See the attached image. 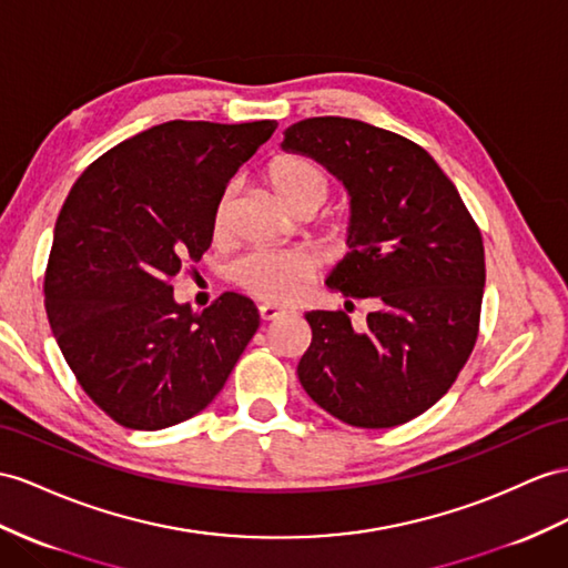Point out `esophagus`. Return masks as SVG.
Here are the masks:
<instances>
[{
	"instance_id": "esophagus-1",
	"label": "esophagus",
	"mask_w": 568,
	"mask_h": 568,
	"mask_svg": "<svg viewBox=\"0 0 568 568\" xmlns=\"http://www.w3.org/2000/svg\"><path fill=\"white\" fill-rule=\"evenodd\" d=\"M258 316L264 318V322H275V318L285 316V310L273 307V304H261V307H258Z\"/></svg>"
}]
</instances>
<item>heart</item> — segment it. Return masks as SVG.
Segmentation results:
<instances>
[{"label":"heart","instance_id":"obj_1","mask_svg":"<svg viewBox=\"0 0 568 568\" xmlns=\"http://www.w3.org/2000/svg\"><path fill=\"white\" fill-rule=\"evenodd\" d=\"M266 180L273 196L293 215H312L331 192V178L322 163L307 155H281L273 160ZM230 217V194L217 201L213 213L215 235H223ZM345 227L333 225L331 240H343ZM314 273L312 261L297 252H254L235 266V281L246 293L273 304L295 302Z\"/></svg>","mask_w":568,"mask_h":568}]
</instances>
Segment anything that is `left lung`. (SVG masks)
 <instances>
[{
	"label": "left lung",
	"instance_id": "left-lung-1",
	"mask_svg": "<svg viewBox=\"0 0 568 568\" xmlns=\"http://www.w3.org/2000/svg\"><path fill=\"white\" fill-rule=\"evenodd\" d=\"M283 151L322 163L351 196V252L326 285L369 300L365 328L307 312L297 365L310 398L343 423L386 429L423 415L468 362L485 290L483 235L436 160L408 139L347 118L285 129Z\"/></svg>",
	"mask_w": 568,
	"mask_h": 568
}]
</instances>
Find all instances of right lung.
I'll use <instances>...</instances> for the list:
<instances>
[{
	"mask_svg": "<svg viewBox=\"0 0 568 568\" xmlns=\"http://www.w3.org/2000/svg\"><path fill=\"white\" fill-rule=\"evenodd\" d=\"M275 126L172 120L114 145L71 186L45 310L81 388L122 427L155 432L201 413L256 333L250 297L225 293L196 314L170 281L209 250L227 182Z\"/></svg>",
	"mask_w": 568,
	"mask_h": 568,
	"instance_id": "right-lung-1",
	"label": "right lung"
}]
</instances>
